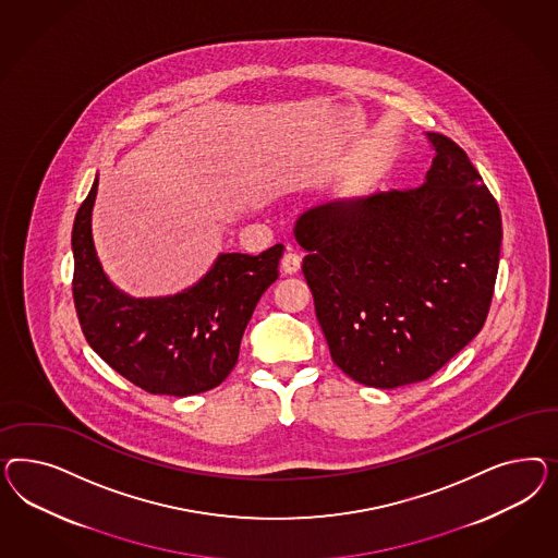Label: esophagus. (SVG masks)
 <instances>
[{"mask_svg": "<svg viewBox=\"0 0 558 558\" xmlns=\"http://www.w3.org/2000/svg\"><path fill=\"white\" fill-rule=\"evenodd\" d=\"M282 270L287 274H296L301 270V255L288 250L287 254L282 255Z\"/></svg>", "mask_w": 558, "mask_h": 558, "instance_id": "1", "label": "esophagus"}]
</instances>
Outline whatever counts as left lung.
I'll list each match as a JSON object with an SVG mask.
<instances>
[{
	"label": "left lung",
	"mask_w": 558,
	"mask_h": 558,
	"mask_svg": "<svg viewBox=\"0 0 558 558\" xmlns=\"http://www.w3.org/2000/svg\"><path fill=\"white\" fill-rule=\"evenodd\" d=\"M427 136L422 187L323 204L294 227L331 357L374 389L436 374L483 329L495 290L497 201L450 136Z\"/></svg>",
	"instance_id": "obj_1"
}]
</instances>
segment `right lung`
<instances>
[{"label":"right lung","instance_id":"add662e5","mask_svg":"<svg viewBox=\"0 0 558 558\" xmlns=\"http://www.w3.org/2000/svg\"><path fill=\"white\" fill-rule=\"evenodd\" d=\"M98 180L73 222V301L87 343L151 395L187 397L219 387L262 294L278 280L284 245L222 254L196 287L169 299H129L108 282L92 241Z\"/></svg>","mask_w":558,"mask_h":558}]
</instances>
